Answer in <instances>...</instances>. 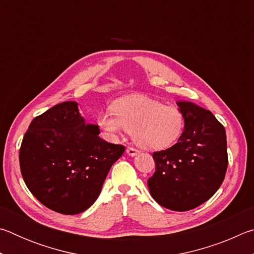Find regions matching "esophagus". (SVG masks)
I'll use <instances>...</instances> for the list:
<instances>
[{
    "label": "esophagus",
    "mask_w": 254,
    "mask_h": 254,
    "mask_svg": "<svg viewBox=\"0 0 254 254\" xmlns=\"http://www.w3.org/2000/svg\"><path fill=\"white\" fill-rule=\"evenodd\" d=\"M139 150H136V149H134V148H130L128 147L127 149V153L128 154V156H131V157H134V156H136V154H139Z\"/></svg>",
    "instance_id": "esophagus-1"
}]
</instances>
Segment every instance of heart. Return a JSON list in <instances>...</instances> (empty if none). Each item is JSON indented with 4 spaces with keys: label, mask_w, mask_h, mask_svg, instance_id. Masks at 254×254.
Returning a JSON list of instances; mask_svg holds the SVG:
<instances>
[{
    "label": "heart",
    "mask_w": 254,
    "mask_h": 254,
    "mask_svg": "<svg viewBox=\"0 0 254 254\" xmlns=\"http://www.w3.org/2000/svg\"><path fill=\"white\" fill-rule=\"evenodd\" d=\"M112 109L102 112L96 120L100 130L110 141H118L131 131L133 140L142 148L163 150L175 144L183 134V112L147 95L132 94L118 98Z\"/></svg>",
    "instance_id": "b5f03b06"
}]
</instances>
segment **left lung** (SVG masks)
I'll list each match as a JSON object with an SVG mask.
<instances>
[{"label": "left lung", "mask_w": 254, "mask_h": 254, "mask_svg": "<svg viewBox=\"0 0 254 254\" xmlns=\"http://www.w3.org/2000/svg\"><path fill=\"white\" fill-rule=\"evenodd\" d=\"M185 127L178 142L153 153L156 171L148 179L152 198L163 207L185 212L212 197L227 168L225 128L212 112L177 101Z\"/></svg>", "instance_id": "left-lung-1"}]
</instances>
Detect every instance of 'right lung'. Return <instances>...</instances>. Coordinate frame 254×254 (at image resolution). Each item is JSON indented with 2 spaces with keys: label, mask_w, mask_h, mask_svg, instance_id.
Returning a JSON list of instances; mask_svg holds the SVG:
<instances>
[{
  "label": "right lung",
  "mask_w": 254,
  "mask_h": 254,
  "mask_svg": "<svg viewBox=\"0 0 254 254\" xmlns=\"http://www.w3.org/2000/svg\"><path fill=\"white\" fill-rule=\"evenodd\" d=\"M77 102L55 105L30 123L20 168L32 195L55 212L75 215L95 203L107 174L126 148L101 139Z\"/></svg>",
  "instance_id": "add662e5"
}]
</instances>
